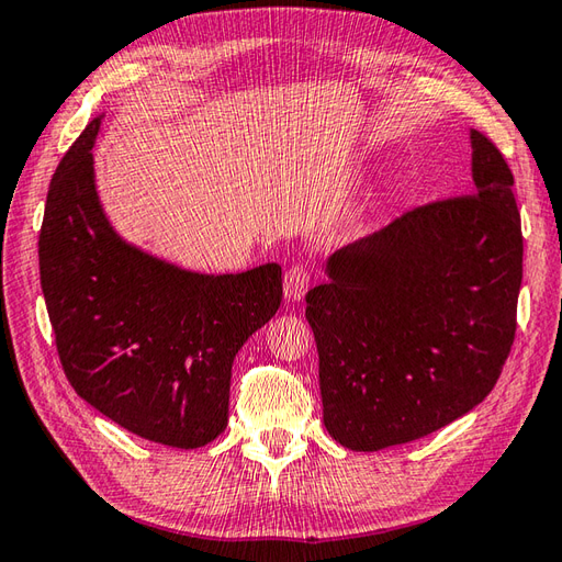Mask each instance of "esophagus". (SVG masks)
Returning a JSON list of instances; mask_svg holds the SVG:
<instances>
[{
  "label": "esophagus",
  "instance_id": "esophagus-1",
  "mask_svg": "<svg viewBox=\"0 0 562 562\" xmlns=\"http://www.w3.org/2000/svg\"><path fill=\"white\" fill-rule=\"evenodd\" d=\"M311 272L306 266H292L284 272V296L290 302H302L304 294L308 292Z\"/></svg>",
  "mask_w": 562,
  "mask_h": 562
}]
</instances>
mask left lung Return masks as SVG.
Instances as JSON below:
<instances>
[{
	"mask_svg": "<svg viewBox=\"0 0 562 562\" xmlns=\"http://www.w3.org/2000/svg\"><path fill=\"white\" fill-rule=\"evenodd\" d=\"M474 191L390 222L325 260L306 294L323 424L375 452L452 424L491 393L510 355L521 286L513 172L479 132Z\"/></svg>",
	"mask_w": 562,
	"mask_h": 562,
	"instance_id": "8db88e82",
	"label": "left lung"
}]
</instances>
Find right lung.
<instances>
[{"label":"right lung","instance_id":"right-lung-1","mask_svg":"<svg viewBox=\"0 0 562 562\" xmlns=\"http://www.w3.org/2000/svg\"><path fill=\"white\" fill-rule=\"evenodd\" d=\"M102 114L49 181L37 241L41 284L71 387L160 446L193 450L227 428L232 361L276 316L282 268L187 270L112 227L95 187Z\"/></svg>","mask_w":562,"mask_h":562}]
</instances>
